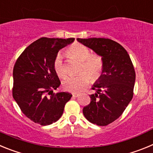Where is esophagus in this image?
<instances>
[{
	"label": "esophagus",
	"instance_id": "esophagus-1",
	"mask_svg": "<svg viewBox=\"0 0 153 153\" xmlns=\"http://www.w3.org/2000/svg\"><path fill=\"white\" fill-rule=\"evenodd\" d=\"M72 95L74 97H78L79 96V93H72Z\"/></svg>",
	"mask_w": 153,
	"mask_h": 153
}]
</instances>
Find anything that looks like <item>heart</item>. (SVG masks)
Returning <instances> with one entry per match:
<instances>
[{"mask_svg": "<svg viewBox=\"0 0 153 153\" xmlns=\"http://www.w3.org/2000/svg\"><path fill=\"white\" fill-rule=\"evenodd\" d=\"M67 54L80 62L79 73L76 76L67 77L63 82V88L67 91L78 93L85 88L90 79L96 81L102 76L104 61L102 56L98 53H91L90 50L81 44H74L67 50ZM53 70L60 78L67 76V70L63 61V56L58 53L53 60Z\"/></svg>", "mask_w": 153, "mask_h": 153, "instance_id": "1", "label": "heart"}]
</instances>
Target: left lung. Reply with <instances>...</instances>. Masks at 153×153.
Masks as SVG:
<instances>
[{"label":"left lung","mask_w":153,"mask_h":153,"mask_svg":"<svg viewBox=\"0 0 153 153\" xmlns=\"http://www.w3.org/2000/svg\"><path fill=\"white\" fill-rule=\"evenodd\" d=\"M78 41L102 56L104 69L90 95V103L83 113L88 121L104 126L123 114L133 97L136 73L129 55L123 46L108 38H78Z\"/></svg>","instance_id":"8db88e82"}]
</instances>
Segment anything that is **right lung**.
Listing matches in <instances>:
<instances>
[{"instance_id": "right-lung-1", "label": "right lung", "mask_w": 153, "mask_h": 153, "mask_svg": "<svg viewBox=\"0 0 153 153\" xmlns=\"http://www.w3.org/2000/svg\"><path fill=\"white\" fill-rule=\"evenodd\" d=\"M74 40L41 37L28 46L14 64L13 97L35 123L47 126L56 122L72 97L68 92L53 93L60 85L53 63L59 51Z\"/></svg>"}]
</instances>
